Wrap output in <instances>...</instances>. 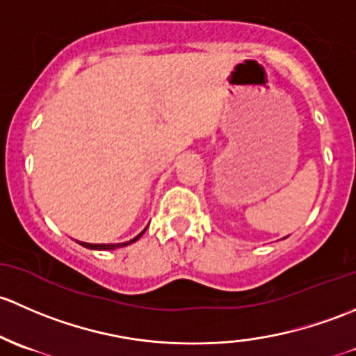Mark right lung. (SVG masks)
I'll list each match as a JSON object with an SVG mask.
<instances>
[{
  "mask_svg": "<svg viewBox=\"0 0 356 356\" xmlns=\"http://www.w3.org/2000/svg\"><path fill=\"white\" fill-rule=\"evenodd\" d=\"M145 229H147V228H145ZM145 229H144V232H145ZM144 232H142L140 234H138L137 238H134V240H131V241H127V243H116V245H113V243H109V245L101 243V245H99V243H83V241H82V243H80V245H82V247H86V248H92V250H115V248L124 247V245L134 243V241H137L138 238H140L142 234H144Z\"/></svg>",
  "mask_w": 356,
  "mask_h": 356,
  "instance_id": "right-lung-1",
  "label": "right lung"
}]
</instances>
